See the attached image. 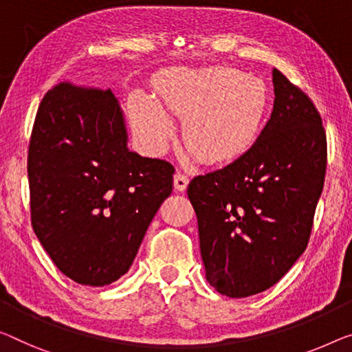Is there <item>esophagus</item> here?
Here are the masks:
<instances>
[{"instance_id":"34e87169","label":"esophagus","mask_w":352,"mask_h":352,"mask_svg":"<svg viewBox=\"0 0 352 352\" xmlns=\"http://www.w3.org/2000/svg\"><path fill=\"white\" fill-rule=\"evenodd\" d=\"M188 183H190V180H188V177L183 172H177L174 175V188L177 191H185Z\"/></svg>"}]
</instances>
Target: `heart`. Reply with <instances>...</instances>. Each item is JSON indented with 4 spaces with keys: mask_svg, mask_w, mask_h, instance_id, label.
<instances>
[{
    "mask_svg": "<svg viewBox=\"0 0 352 352\" xmlns=\"http://www.w3.org/2000/svg\"><path fill=\"white\" fill-rule=\"evenodd\" d=\"M269 110L265 83L253 76L208 67L161 88L158 104L134 94L129 113L142 139L161 150L174 135L170 117L185 120L183 142L204 162H229L258 140Z\"/></svg>",
    "mask_w": 352,
    "mask_h": 352,
    "instance_id": "obj_1",
    "label": "heart"
}]
</instances>
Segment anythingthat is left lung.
Segmentation results:
<instances>
[{"label": "left lung", "instance_id": "left-lung-1", "mask_svg": "<svg viewBox=\"0 0 352 352\" xmlns=\"http://www.w3.org/2000/svg\"><path fill=\"white\" fill-rule=\"evenodd\" d=\"M274 88V112L256 144L188 185L207 281L232 298L269 289L300 258L326 180L318 109L278 69Z\"/></svg>", "mask_w": 352, "mask_h": 352}]
</instances>
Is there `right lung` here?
<instances>
[{
    "mask_svg": "<svg viewBox=\"0 0 352 352\" xmlns=\"http://www.w3.org/2000/svg\"><path fill=\"white\" fill-rule=\"evenodd\" d=\"M126 140L110 90L60 82L42 98L28 148L31 226L78 285L123 276L172 192L174 166L129 151Z\"/></svg>",
    "mask_w": 352,
    "mask_h": 352,
    "instance_id": "right-lung-1",
    "label": "right lung"
}]
</instances>
